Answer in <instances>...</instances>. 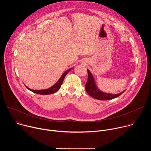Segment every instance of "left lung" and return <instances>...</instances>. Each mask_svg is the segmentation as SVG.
Returning <instances> with one entry per match:
<instances>
[{"instance_id": "obj_1", "label": "left lung", "mask_w": 151, "mask_h": 151, "mask_svg": "<svg viewBox=\"0 0 151 151\" xmlns=\"http://www.w3.org/2000/svg\"><path fill=\"white\" fill-rule=\"evenodd\" d=\"M87 72L88 74V81L85 84V90L90 96H91L93 98L97 100H111V99L118 97L125 91L124 90L122 93L119 94H116L106 93L101 91L97 87L94 78L92 73L90 72V71L88 69H87Z\"/></svg>"}]
</instances>
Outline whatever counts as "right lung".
I'll list each match as a JSON object with an SVG mask.
<instances>
[{"label": "right lung", "mask_w": 151, "mask_h": 151, "mask_svg": "<svg viewBox=\"0 0 151 151\" xmlns=\"http://www.w3.org/2000/svg\"><path fill=\"white\" fill-rule=\"evenodd\" d=\"M72 68H70L69 69H68V70H66L65 72H64L63 73V75H61V78H60V79L54 85H52L51 87L48 88V89H45V90H32L29 88H28L27 87V88L29 89L30 91L33 92V93H35L36 94H42V95H47V94H53V93H55V92H57L61 87V85H62L63 83V80L64 79V78H65L66 75H67V73L70 72V70L72 69Z\"/></svg>", "instance_id": "add662e5"}]
</instances>
